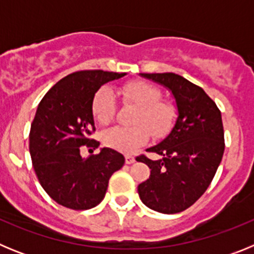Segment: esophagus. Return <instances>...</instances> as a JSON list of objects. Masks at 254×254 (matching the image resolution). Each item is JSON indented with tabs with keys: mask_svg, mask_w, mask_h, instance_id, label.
Listing matches in <instances>:
<instances>
[{
	"mask_svg": "<svg viewBox=\"0 0 254 254\" xmlns=\"http://www.w3.org/2000/svg\"><path fill=\"white\" fill-rule=\"evenodd\" d=\"M125 160L126 164H133L134 161H136V159H134V156H132V155H126Z\"/></svg>",
	"mask_w": 254,
	"mask_h": 254,
	"instance_id": "34e87169",
	"label": "esophagus"
}]
</instances>
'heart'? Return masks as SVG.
<instances>
[{"label":"heart","instance_id":"heart-1","mask_svg":"<svg viewBox=\"0 0 254 254\" xmlns=\"http://www.w3.org/2000/svg\"><path fill=\"white\" fill-rule=\"evenodd\" d=\"M118 94L123 103L137 107L133 117L134 126H114L102 134L105 146L117 151L131 154L146 145L154 134L164 138L169 134L178 118V108L170 100L161 99L159 87L146 81H131L123 85ZM117 99L111 87L102 86L93 96L91 112L96 122L107 125L114 118Z\"/></svg>","mask_w":254,"mask_h":254}]
</instances>
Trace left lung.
Wrapping results in <instances>:
<instances>
[{
    "mask_svg": "<svg viewBox=\"0 0 254 254\" xmlns=\"http://www.w3.org/2000/svg\"><path fill=\"white\" fill-rule=\"evenodd\" d=\"M168 87L176 98L178 118L167 138L147 151L160 155L151 160L136 158L151 169L138 185L140 198L163 214H177L205 193L223 159L225 142L221 112L202 87L173 72L141 73Z\"/></svg>",
    "mask_w": 254,
    "mask_h": 254,
    "instance_id": "left-lung-1",
    "label": "left lung"
}]
</instances>
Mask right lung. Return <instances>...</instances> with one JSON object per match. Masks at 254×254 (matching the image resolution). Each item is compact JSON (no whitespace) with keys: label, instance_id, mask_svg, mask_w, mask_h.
Listing matches in <instances>:
<instances>
[{"label":"right lung","instance_id":"add662e5","mask_svg":"<svg viewBox=\"0 0 254 254\" xmlns=\"http://www.w3.org/2000/svg\"><path fill=\"white\" fill-rule=\"evenodd\" d=\"M126 73L86 69L69 73L49 89L38 105L29 133V150L40 186L52 199L72 210L99 205L109 178L125 164L116 150L82 158V146L96 149L91 102L105 82Z\"/></svg>","mask_w":254,"mask_h":254}]
</instances>
